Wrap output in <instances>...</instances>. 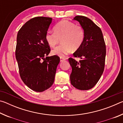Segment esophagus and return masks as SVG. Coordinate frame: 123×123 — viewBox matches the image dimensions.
Instances as JSON below:
<instances>
[{"mask_svg":"<svg viewBox=\"0 0 123 123\" xmlns=\"http://www.w3.org/2000/svg\"><path fill=\"white\" fill-rule=\"evenodd\" d=\"M66 60V59L64 57H60V61L61 62H63L64 61H65Z\"/></svg>","mask_w":123,"mask_h":123,"instance_id":"1","label":"esophagus"}]
</instances>
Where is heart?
Masks as SVG:
<instances>
[{"label": "heart", "mask_w": 123, "mask_h": 123, "mask_svg": "<svg viewBox=\"0 0 123 123\" xmlns=\"http://www.w3.org/2000/svg\"><path fill=\"white\" fill-rule=\"evenodd\" d=\"M54 33L47 32L45 39L50 47L54 48L61 40L62 45L51 51V54L63 57L70 52L78 50L84 43L85 32L84 28L73 22L63 20L54 27Z\"/></svg>", "instance_id": "obj_1"}]
</instances>
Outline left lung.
<instances>
[{"label":"left lung","mask_w":123,"mask_h":123,"mask_svg":"<svg viewBox=\"0 0 123 123\" xmlns=\"http://www.w3.org/2000/svg\"><path fill=\"white\" fill-rule=\"evenodd\" d=\"M74 19L84 28L85 38L84 43L73 53L79 57V62L73 58L68 59L72 71L71 84L80 90H88L98 82L103 74L106 56V45L100 28L86 17L76 16Z\"/></svg>","instance_id":"obj_1"}]
</instances>
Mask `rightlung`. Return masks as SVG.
Listing matches in <instances>:
<instances>
[{
  "mask_svg": "<svg viewBox=\"0 0 123 123\" xmlns=\"http://www.w3.org/2000/svg\"><path fill=\"white\" fill-rule=\"evenodd\" d=\"M52 18L37 17L28 20L18 31L16 58L20 76L32 90L41 92L53 84L57 65V56H48L50 51L45 39Z\"/></svg>",
  "mask_w": 123,
  "mask_h": 123,
  "instance_id": "1",
  "label": "right lung"
}]
</instances>
